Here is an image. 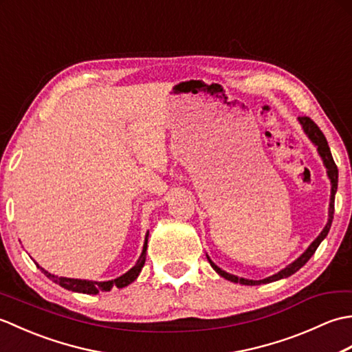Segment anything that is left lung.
Segmentation results:
<instances>
[{"label":"left lung","instance_id":"1","mask_svg":"<svg viewBox=\"0 0 352 352\" xmlns=\"http://www.w3.org/2000/svg\"><path fill=\"white\" fill-rule=\"evenodd\" d=\"M298 122L301 124L302 131L305 133V136H307L310 139L311 144L316 146L318 154L320 155V159H322L324 166L327 168V175H328V178H330V183H331L330 207H328V221L325 223V227H324L322 231H320L319 236L315 239V241H313L309 245V248L301 254L300 257L292 261V263L287 265L284 269H281L280 272H276V274L267 276V278H263V280H248V278H242V276L228 274V272L223 271V269H221L218 265H214L213 261H212V258L206 254L208 263H210V266L222 276V278H226L228 281H233V283H239V284H245V286H257V284H266V283L278 281L281 278H287V276L294 275L296 271H300V269L305 263H307V261L310 260V257L318 250V246L320 245V242L324 241V239L328 234V231H330V228H331L333 214H334V197H336V192H338V182H339V170H338V166H336V163L333 160V155H331V151H330V146H328V142H327V139L324 136V133L319 130V126L307 116H300V118H298Z\"/></svg>","mask_w":352,"mask_h":352}]
</instances>
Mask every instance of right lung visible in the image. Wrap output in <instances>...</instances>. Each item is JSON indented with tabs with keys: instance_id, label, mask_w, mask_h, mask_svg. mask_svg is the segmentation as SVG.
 <instances>
[{
	"instance_id": "add662e5",
	"label": "right lung",
	"mask_w": 352,
	"mask_h": 352,
	"mask_svg": "<svg viewBox=\"0 0 352 352\" xmlns=\"http://www.w3.org/2000/svg\"><path fill=\"white\" fill-rule=\"evenodd\" d=\"M148 236H149V231H146L145 234V242H144V248H142L140 256L136 261V265H134L130 271H126L125 274H122L121 276H118L115 280H109V281H94V280H80V278H66V276H58L51 274L48 271H45L43 267H41L37 265V267L41 269V271L48 276L50 280L54 281L58 286H62L68 290L72 292H78V294H87V295H96L100 294V292H109L113 287H125L131 284L134 280L138 278L142 267L145 265V260H146V248H148Z\"/></svg>"
}]
</instances>
